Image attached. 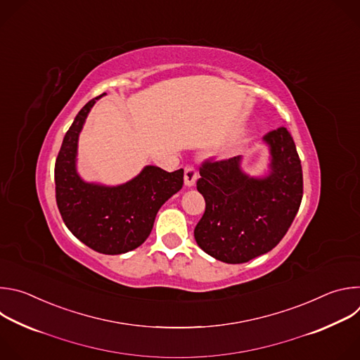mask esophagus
I'll return each mask as SVG.
<instances>
[{
    "label": "esophagus",
    "mask_w": 360,
    "mask_h": 360,
    "mask_svg": "<svg viewBox=\"0 0 360 360\" xmlns=\"http://www.w3.org/2000/svg\"><path fill=\"white\" fill-rule=\"evenodd\" d=\"M198 179V171L193 167H186L185 168V174H184V181H185V186L191 188L195 185Z\"/></svg>",
    "instance_id": "obj_1"
}]
</instances>
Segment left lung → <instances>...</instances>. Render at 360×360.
<instances>
[{"label": "left lung", "mask_w": 360, "mask_h": 360, "mask_svg": "<svg viewBox=\"0 0 360 360\" xmlns=\"http://www.w3.org/2000/svg\"><path fill=\"white\" fill-rule=\"evenodd\" d=\"M269 171L250 176L242 157L205 162L196 189L205 198V214L193 236L198 246L225 264H245L272 250L292 225L303 195L302 165L286 128L264 136Z\"/></svg>", "instance_id": "obj_1"}]
</instances>
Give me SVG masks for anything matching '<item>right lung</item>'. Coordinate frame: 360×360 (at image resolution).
<instances>
[{
    "mask_svg": "<svg viewBox=\"0 0 360 360\" xmlns=\"http://www.w3.org/2000/svg\"><path fill=\"white\" fill-rule=\"evenodd\" d=\"M91 99L67 131L56 161V198L75 238L91 249L120 255L142 245L162 205L184 185V169L146 165L131 181L108 186L84 181L77 171L78 138L95 102Z\"/></svg>",
    "mask_w": 360,
    "mask_h": 360,
    "instance_id": "right-lung-1",
    "label": "right lung"
}]
</instances>
